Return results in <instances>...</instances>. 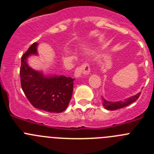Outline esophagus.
<instances>
[{"label":"esophagus","mask_w":154,"mask_h":154,"mask_svg":"<svg viewBox=\"0 0 154 154\" xmlns=\"http://www.w3.org/2000/svg\"><path fill=\"white\" fill-rule=\"evenodd\" d=\"M89 72H90V67H89V64L84 63L75 69L74 75L75 78H79L81 76L82 74L88 75Z\"/></svg>","instance_id":"obj_1"}]
</instances>
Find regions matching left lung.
<instances>
[{
  "label": "left lung",
  "mask_w": 154,
  "mask_h": 154,
  "mask_svg": "<svg viewBox=\"0 0 154 154\" xmlns=\"http://www.w3.org/2000/svg\"><path fill=\"white\" fill-rule=\"evenodd\" d=\"M140 95V92L137 93V95H134V96H131V97H129L127 99H124L123 101H118V102H109L107 101L103 97H102L103 99V106H104L105 109H106L107 110H116L119 109L123 108V107L127 106L128 105L131 104L133 102L137 101V99L139 98Z\"/></svg>",
  "instance_id": "1"
}]
</instances>
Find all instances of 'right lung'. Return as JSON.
<instances>
[{
  "instance_id": "right-lung-1",
  "label": "right lung",
  "mask_w": 154,
  "mask_h": 154,
  "mask_svg": "<svg viewBox=\"0 0 154 154\" xmlns=\"http://www.w3.org/2000/svg\"><path fill=\"white\" fill-rule=\"evenodd\" d=\"M38 43L31 45L21 57L20 70L23 92L35 108L48 112H62L66 109L72 96L74 79L65 75H45L30 67L28 58L38 55Z\"/></svg>"
}]
</instances>
